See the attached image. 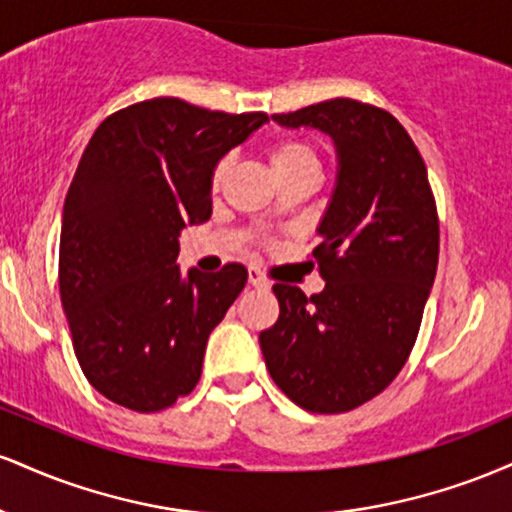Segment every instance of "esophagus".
I'll return each mask as SVG.
<instances>
[{"instance_id":"34e87169","label":"esophagus","mask_w":512,"mask_h":512,"mask_svg":"<svg viewBox=\"0 0 512 512\" xmlns=\"http://www.w3.org/2000/svg\"><path fill=\"white\" fill-rule=\"evenodd\" d=\"M248 281H250V286H255V289H269V279L255 267L248 269Z\"/></svg>"}]
</instances>
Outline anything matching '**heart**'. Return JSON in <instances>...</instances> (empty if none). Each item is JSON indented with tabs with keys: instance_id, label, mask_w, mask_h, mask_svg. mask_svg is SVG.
I'll return each instance as SVG.
<instances>
[{
	"instance_id": "heart-1",
	"label": "heart",
	"mask_w": 512,
	"mask_h": 512,
	"mask_svg": "<svg viewBox=\"0 0 512 512\" xmlns=\"http://www.w3.org/2000/svg\"><path fill=\"white\" fill-rule=\"evenodd\" d=\"M272 168L276 170V175H286L293 173V170L305 168V166H317V156L315 151L310 149L308 144L298 142V139H284V142H276L272 146ZM228 170V161H221L214 170V187L221 185L223 175Z\"/></svg>"
}]
</instances>
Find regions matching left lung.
I'll list each match as a JSON object with an SVG mask.
<instances>
[{"mask_svg": "<svg viewBox=\"0 0 512 512\" xmlns=\"http://www.w3.org/2000/svg\"><path fill=\"white\" fill-rule=\"evenodd\" d=\"M272 120L327 134L337 178L313 250L325 289L274 284L279 320L260 332L262 356L298 407L339 414L380 395L409 358L436 281V202L424 158L385 110L334 98Z\"/></svg>", "mask_w": 512, "mask_h": 512, "instance_id": "left-lung-1", "label": "left lung"}]
</instances>
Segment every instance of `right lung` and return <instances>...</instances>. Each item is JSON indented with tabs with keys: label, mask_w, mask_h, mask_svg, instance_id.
<instances>
[{
	"label": "right lung",
	"mask_w": 512,
	"mask_h": 512,
	"mask_svg": "<svg viewBox=\"0 0 512 512\" xmlns=\"http://www.w3.org/2000/svg\"><path fill=\"white\" fill-rule=\"evenodd\" d=\"M269 117L154 98L93 132L62 211L60 296L88 383L132 411L190 395L248 269L182 274L180 231L211 216L221 158Z\"/></svg>",
	"instance_id": "1"
}]
</instances>
